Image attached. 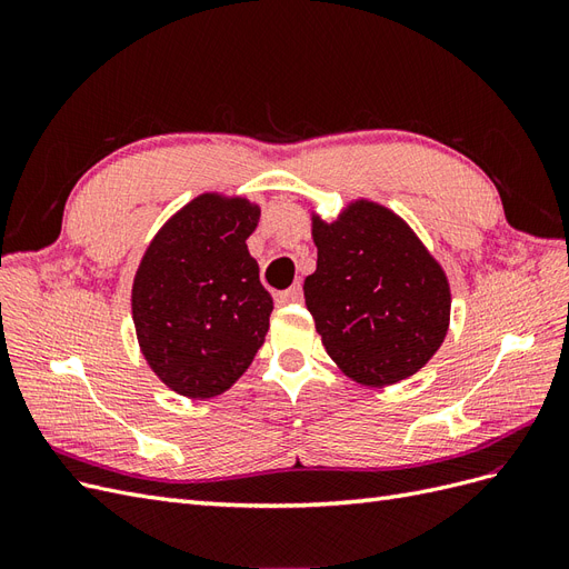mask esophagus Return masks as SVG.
I'll return each instance as SVG.
<instances>
[{"label":"esophagus","instance_id":"1","mask_svg":"<svg viewBox=\"0 0 569 569\" xmlns=\"http://www.w3.org/2000/svg\"><path fill=\"white\" fill-rule=\"evenodd\" d=\"M301 299H303V289H301V284L289 287L287 291H280V295H278V303H299Z\"/></svg>","mask_w":569,"mask_h":569}]
</instances>
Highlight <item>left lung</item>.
I'll return each mask as SVG.
<instances>
[{
    "label": "left lung",
    "mask_w": 569,
    "mask_h": 569,
    "mask_svg": "<svg viewBox=\"0 0 569 569\" xmlns=\"http://www.w3.org/2000/svg\"><path fill=\"white\" fill-rule=\"evenodd\" d=\"M316 272L306 308L337 368L363 387H389L427 366L451 322L443 268L387 206L353 199L337 220L311 213Z\"/></svg>",
    "instance_id": "left-lung-1"
}]
</instances>
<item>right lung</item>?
I'll return each instance as SVG.
<instances>
[{
    "label": "right lung",
    "mask_w": 569,
    "mask_h": 569,
    "mask_svg": "<svg viewBox=\"0 0 569 569\" xmlns=\"http://www.w3.org/2000/svg\"><path fill=\"white\" fill-rule=\"evenodd\" d=\"M261 206L203 192L153 234L132 280V322L159 380L187 399H211L247 372L263 347L272 297L247 239Z\"/></svg>",
    "instance_id": "right-lung-1"
}]
</instances>
